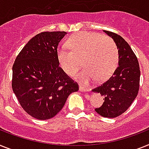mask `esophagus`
Segmentation results:
<instances>
[{"instance_id":"34e87169","label":"esophagus","mask_w":149,"mask_h":149,"mask_svg":"<svg viewBox=\"0 0 149 149\" xmlns=\"http://www.w3.org/2000/svg\"><path fill=\"white\" fill-rule=\"evenodd\" d=\"M79 90L81 91H84V92L88 91V88H84V86H82V85H80Z\"/></svg>"}]
</instances>
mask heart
<instances>
[{
    "instance_id": "obj_1",
    "label": "heart",
    "mask_w": 149,
    "mask_h": 149,
    "mask_svg": "<svg viewBox=\"0 0 149 149\" xmlns=\"http://www.w3.org/2000/svg\"><path fill=\"white\" fill-rule=\"evenodd\" d=\"M70 49H60L58 59L62 69L69 75L79 70L83 65L85 68L76 75L84 84L96 81L103 82L113 74L119 63L120 53L113 39L101 34L81 32L72 36L68 40Z\"/></svg>"
}]
</instances>
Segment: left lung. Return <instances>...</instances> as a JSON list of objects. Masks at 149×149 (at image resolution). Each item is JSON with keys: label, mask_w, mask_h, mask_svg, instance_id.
Masks as SVG:
<instances>
[{"label": "left lung", "mask_w": 149, "mask_h": 149, "mask_svg": "<svg viewBox=\"0 0 149 149\" xmlns=\"http://www.w3.org/2000/svg\"><path fill=\"white\" fill-rule=\"evenodd\" d=\"M104 32L117 45L119 65L109 79L92 91L104 97L103 105L95 111L104 117L114 118L126 111L136 99L139 89L140 69L137 57L127 42L116 33Z\"/></svg>", "instance_id": "left-lung-1"}]
</instances>
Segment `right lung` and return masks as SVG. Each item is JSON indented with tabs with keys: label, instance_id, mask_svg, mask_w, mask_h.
I'll return each instance as SVG.
<instances>
[{
	"label": "right lung",
	"instance_id": "add662e5",
	"mask_svg": "<svg viewBox=\"0 0 149 149\" xmlns=\"http://www.w3.org/2000/svg\"><path fill=\"white\" fill-rule=\"evenodd\" d=\"M66 32H42L22 49L13 65L12 88L22 108L37 120L54 117L78 84L59 67L57 48Z\"/></svg>",
	"mask_w": 149,
	"mask_h": 149
}]
</instances>
